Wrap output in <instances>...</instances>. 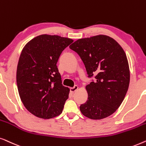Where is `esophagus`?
Wrapping results in <instances>:
<instances>
[{
	"mask_svg": "<svg viewBox=\"0 0 146 146\" xmlns=\"http://www.w3.org/2000/svg\"><path fill=\"white\" fill-rule=\"evenodd\" d=\"M78 88H79V87H78L77 85H75L73 87L71 88V89H70V92H71V93H75V92L78 89Z\"/></svg>",
	"mask_w": 146,
	"mask_h": 146,
	"instance_id": "obj_1",
	"label": "esophagus"
}]
</instances>
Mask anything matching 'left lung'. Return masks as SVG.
<instances>
[{"instance_id": "left-lung-1", "label": "left lung", "mask_w": 146, "mask_h": 146, "mask_svg": "<svg viewBox=\"0 0 146 146\" xmlns=\"http://www.w3.org/2000/svg\"><path fill=\"white\" fill-rule=\"evenodd\" d=\"M85 65L88 77L94 81L86 86L88 99L80 106L84 116L100 120L118 109L128 91L130 69L120 44L105 35L79 39L69 46Z\"/></svg>"}]
</instances>
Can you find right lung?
I'll use <instances>...</instances> for the list:
<instances>
[{
    "instance_id": "right-lung-1",
    "label": "right lung",
    "mask_w": 146,
    "mask_h": 146,
    "mask_svg": "<svg viewBox=\"0 0 146 146\" xmlns=\"http://www.w3.org/2000/svg\"><path fill=\"white\" fill-rule=\"evenodd\" d=\"M72 39L43 34L30 40L20 54L16 83L22 103L38 118L60 114L69 97V89L62 85L57 63Z\"/></svg>"
}]
</instances>
